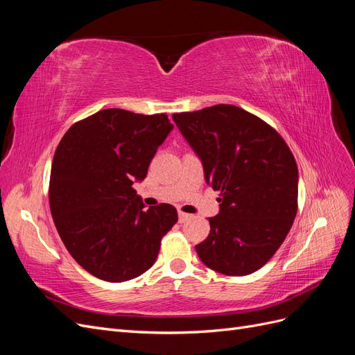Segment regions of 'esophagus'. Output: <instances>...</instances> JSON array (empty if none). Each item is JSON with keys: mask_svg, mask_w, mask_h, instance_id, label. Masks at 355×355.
Here are the masks:
<instances>
[{"mask_svg": "<svg viewBox=\"0 0 355 355\" xmlns=\"http://www.w3.org/2000/svg\"><path fill=\"white\" fill-rule=\"evenodd\" d=\"M178 216H179V222H180V223H185L187 220L191 219V214H188V213H185V211H180V210H179V213H178Z\"/></svg>", "mask_w": 355, "mask_h": 355, "instance_id": "34e87169", "label": "esophagus"}]
</instances>
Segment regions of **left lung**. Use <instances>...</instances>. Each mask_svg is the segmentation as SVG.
<instances>
[{
  "instance_id": "8db88e82",
  "label": "left lung",
  "mask_w": 355,
  "mask_h": 355,
  "mask_svg": "<svg viewBox=\"0 0 355 355\" xmlns=\"http://www.w3.org/2000/svg\"><path fill=\"white\" fill-rule=\"evenodd\" d=\"M200 157L204 178L220 191L210 234L196 245L201 262L232 277L271 259L297 213V166L284 139L259 116L234 105L173 114Z\"/></svg>"
}]
</instances>
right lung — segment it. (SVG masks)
<instances>
[{
  "mask_svg": "<svg viewBox=\"0 0 355 355\" xmlns=\"http://www.w3.org/2000/svg\"><path fill=\"white\" fill-rule=\"evenodd\" d=\"M173 124L166 114L102 110L69 127L53 157L49 202L71 256L105 282L132 280L151 268L161 239L178 222L171 204L144 210V180Z\"/></svg>",
  "mask_w": 355,
  "mask_h": 355,
  "instance_id": "1",
  "label": "right lung"
}]
</instances>
